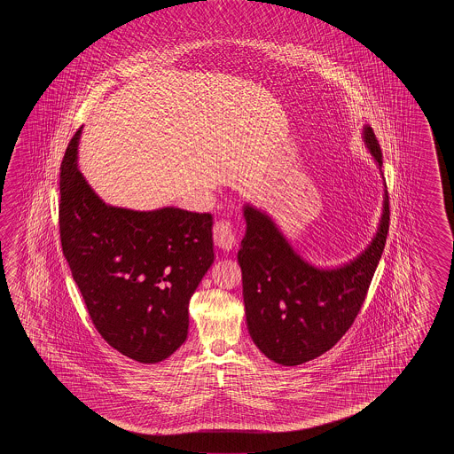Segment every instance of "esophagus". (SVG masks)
<instances>
[{
  "mask_svg": "<svg viewBox=\"0 0 454 454\" xmlns=\"http://www.w3.org/2000/svg\"><path fill=\"white\" fill-rule=\"evenodd\" d=\"M214 243L221 250L229 251L235 247L237 243V235L229 221H219L214 225Z\"/></svg>",
  "mask_w": 454,
  "mask_h": 454,
  "instance_id": "esophagus-1",
  "label": "esophagus"
}]
</instances>
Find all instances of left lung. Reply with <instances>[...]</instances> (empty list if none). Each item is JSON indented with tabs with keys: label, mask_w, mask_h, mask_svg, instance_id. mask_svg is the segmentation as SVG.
Returning <instances> with one entry per match:
<instances>
[{
	"label": "left lung",
	"mask_w": 454,
	"mask_h": 454,
	"mask_svg": "<svg viewBox=\"0 0 454 454\" xmlns=\"http://www.w3.org/2000/svg\"><path fill=\"white\" fill-rule=\"evenodd\" d=\"M364 143L381 172L377 136L364 126ZM245 237L239 250L247 325L266 357L294 367L319 357L352 326L385 250L389 200L385 190L378 231L357 258L338 268L303 260L270 214L245 204Z\"/></svg>",
	"instance_id": "8db88e82"
}]
</instances>
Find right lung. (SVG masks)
I'll return each mask as SVG.
<instances>
[{"mask_svg":"<svg viewBox=\"0 0 454 454\" xmlns=\"http://www.w3.org/2000/svg\"><path fill=\"white\" fill-rule=\"evenodd\" d=\"M81 129L59 175V237L100 336L139 364L170 357L188 336V305L214 262L213 215L106 204L77 168Z\"/></svg>","mask_w":454,"mask_h":454,"instance_id":"1","label":"right lung"}]
</instances>
